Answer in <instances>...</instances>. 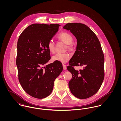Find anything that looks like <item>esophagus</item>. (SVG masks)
Returning <instances> with one entry per match:
<instances>
[{
  "label": "esophagus",
  "mask_w": 121,
  "mask_h": 121,
  "mask_svg": "<svg viewBox=\"0 0 121 121\" xmlns=\"http://www.w3.org/2000/svg\"><path fill=\"white\" fill-rule=\"evenodd\" d=\"M62 66H63V69L64 70H66V69H67V67H66V66L65 65L63 64Z\"/></svg>",
  "instance_id": "obj_1"
}]
</instances>
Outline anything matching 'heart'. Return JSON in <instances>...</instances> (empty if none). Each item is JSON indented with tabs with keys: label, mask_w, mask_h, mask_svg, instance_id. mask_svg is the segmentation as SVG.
Segmentation results:
<instances>
[{
	"label": "heart",
	"mask_w": 121,
	"mask_h": 121,
	"mask_svg": "<svg viewBox=\"0 0 121 121\" xmlns=\"http://www.w3.org/2000/svg\"><path fill=\"white\" fill-rule=\"evenodd\" d=\"M58 38L59 39L67 45V48L69 50H72L73 49V46L72 42L73 41V37L72 35L68 32H64L59 35ZM48 48L49 51L51 52L54 53L55 52V44L52 39H50L48 41ZM71 57V55L69 53H58L52 56V60L53 61L65 63L69 61Z\"/></svg>",
	"instance_id": "heart-1"
}]
</instances>
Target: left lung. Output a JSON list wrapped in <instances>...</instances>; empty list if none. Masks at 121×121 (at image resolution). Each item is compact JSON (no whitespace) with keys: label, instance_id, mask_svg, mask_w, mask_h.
Here are the masks:
<instances>
[{"label":"left lung","instance_id":"left-lung-1","mask_svg":"<svg viewBox=\"0 0 121 121\" xmlns=\"http://www.w3.org/2000/svg\"><path fill=\"white\" fill-rule=\"evenodd\" d=\"M63 28L77 39L76 50L69 62L67 69L72 74L69 83L70 90L76 97L89 98L100 89L104 78V56L100 42L95 34L86 25L68 23ZM83 66L79 71L73 66Z\"/></svg>","mask_w":121,"mask_h":121}]
</instances>
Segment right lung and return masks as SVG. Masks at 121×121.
<instances>
[{"label": "right lung", "instance_id": "right-lung-1", "mask_svg": "<svg viewBox=\"0 0 121 121\" xmlns=\"http://www.w3.org/2000/svg\"><path fill=\"white\" fill-rule=\"evenodd\" d=\"M60 26L57 24H32L22 32L17 40L18 80L26 92L36 98L50 95L55 80L63 70L59 61L44 66L51 59L48 43Z\"/></svg>", "mask_w": 121, "mask_h": 121}]
</instances>
